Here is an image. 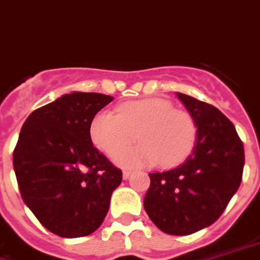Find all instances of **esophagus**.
<instances>
[{"label": "esophagus", "instance_id": "34e87169", "mask_svg": "<svg viewBox=\"0 0 260 260\" xmlns=\"http://www.w3.org/2000/svg\"><path fill=\"white\" fill-rule=\"evenodd\" d=\"M132 170H128V169H126V170H123V179L126 180V179H128V177H130V176H132Z\"/></svg>", "mask_w": 260, "mask_h": 260}]
</instances>
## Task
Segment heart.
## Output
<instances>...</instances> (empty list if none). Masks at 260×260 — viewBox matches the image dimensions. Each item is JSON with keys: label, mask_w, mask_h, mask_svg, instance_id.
Segmentation results:
<instances>
[{"label": "heart", "mask_w": 260, "mask_h": 260, "mask_svg": "<svg viewBox=\"0 0 260 260\" xmlns=\"http://www.w3.org/2000/svg\"><path fill=\"white\" fill-rule=\"evenodd\" d=\"M197 134L198 127L190 112L155 98L120 104L115 115L101 112L90 124L94 147L122 166L156 162L165 168L174 166L190 155ZM134 138L142 144L123 153Z\"/></svg>", "instance_id": "heart-1"}]
</instances>
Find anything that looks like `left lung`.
<instances>
[{
  "mask_svg": "<svg viewBox=\"0 0 260 260\" xmlns=\"http://www.w3.org/2000/svg\"><path fill=\"white\" fill-rule=\"evenodd\" d=\"M194 117L192 152L174 169L149 173L144 208L159 230L188 236L215 223L241 184L244 145L234 124L217 108L177 92Z\"/></svg>",
  "mask_w": 260,
  "mask_h": 260,
  "instance_id": "8db88e82",
  "label": "left lung"
}]
</instances>
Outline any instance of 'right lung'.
<instances>
[{
    "label": "right lung",
    "instance_id": "add662e5",
    "mask_svg": "<svg viewBox=\"0 0 260 260\" xmlns=\"http://www.w3.org/2000/svg\"><path fill=\"white\" fill-rule=\"evenodd\" d=\"M113 98L72 92L30 113L13 149V169L24 204L43 226L65 238L101 226L111 195L122 183L90 138V124Z\"/></svg>",
    "mask_w": 260,
    "mask_h": 260
}]
</instances>
